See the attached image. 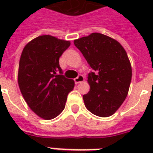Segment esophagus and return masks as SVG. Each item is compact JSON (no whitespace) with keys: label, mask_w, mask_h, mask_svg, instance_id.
I'll use <instances>...</instances> for the list:
<instances>
[{"label":"esophagus","mask_w":153,"mask_h":153,"mask_svg":"<svg viewBox=\"0 0 153 153\" xmlns=\"http://www.w3.org/2000/svg\"><path fill=\"white\" fill-rule=\"evenodd\" d=\"M84 81V77L82 76V75H79V76L77 77V78H75L74 79V82L76 84L78 83H80V82H82Z\"/></svg>","instance_id":"34e87169"}]
</instances>
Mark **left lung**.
Wrapping results in <instances>:
<instances>
[{
    "instance_id": "left-lung-1",
    "label": "left lung",
    "mask_w": 153,
    "mask_h": 153,
    "mask_svg": "<svg viewBox=\"0 0 153 153\" xmlns=\"http://www.w3.org/2000/svg\"><path fill=\"white\" fill-rule=\"evenodd\" d=\"M74 44L94 70L87 77L91 90L83 95L85 106L96 116H111L123 103L130 86L132 67L126 50L116 39L98 32Z\"/></svg>"
}]
</instances>
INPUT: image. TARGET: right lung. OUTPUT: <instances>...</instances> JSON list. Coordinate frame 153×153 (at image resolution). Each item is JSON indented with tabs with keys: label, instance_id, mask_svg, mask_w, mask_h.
Segmentation results:
<instances>
[{
	"label": "right lung",
	"instance_id": "1",
	"mask_svg": "<svg viewBox=\"0 0 153 153\" xmlns=\"http://www.w3.org/2000/svg\"><path fill=\"white\" fill-rule=\"evenodd\" d=\"M71 42L49 35L27 43L20 55L18 84L27 105L35 114L51 120L64 109L74 80L62 75L59 57Z\"/></svg>",
	"mask_w": 153,
	"mask_h": 153
}]
</instances>
